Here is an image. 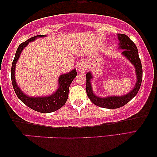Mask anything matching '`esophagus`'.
I'll return each instance as SVG.
<instances>
[{"mask_svg": "<svg viewBox=\"0 0 157 157\" xmlns=\"http://www.w3.org/2000/svg\"><path fill=\"white\" fill-rule=\"evenodd\" d=\"M87 70V64L84 61H81L80 63L78 64V71L81 74H84Z\"/></svg>", "mask_w": 157, "mask_h": 157, "instance_id": "34e87169", "label": "esophagus"}]
</instances>
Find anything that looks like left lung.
<instances>
[{"instance_id": "8db88e82", "label": "left lung", "mask_w": 157, "mask_h": 157, "mask_svg": "<svg viewBox=\"0 0 157 157\" xmlns=\"http://www.w3.org/2000/svg\"><path fill=\"white\" fill-rule=\"evenodd\" d=\"M118 38L119 40V48L124 49L122 55L124 56L128 60H129L131 63L134 66L137 77V82L132 91H131L126 95L100 98L96 96L92 91L91 84V79L92 78L91 73L89 72L86 74V90L88 97L90 98L93 104L102 108L117 109L124 106L136 95L140 89L141 81H142V66H141V60L139 59L138 49L136 45L125 34L118 33Z\"/></svg>"}]
</instances>
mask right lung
Returning a JSON list of instances; mask_svg holds the SVG:
<instances>
[{"label":"right lung","mask_w":157,"mask_h":157,"mask_svg":"<svg viewBox=\"0 0 157 157\" xmlns=\"http://www.w3.org/2000/svg\"><path fill=\"white\" fill-rule=\"evenodd\" d=\"M44 35H38L33 36L26 41L22 43L19 45L18 49H17L15 58L13 61L12 67H11V81L15 93L18 96V98L22 101L23 104L26 105L33 109L34 111H38L40 113H51L61 109L64 104H66V101L68 99V89H69L70 84L71 83L73 80L76 76L77 72L76 69L72 70L71 71L68 72V74H62L60 76L59 78V88L52 95L48 96H42V97H30V96L25 95L24 93L19 89L18 85L16 84V79H15V68H16V64L18 61L21 51L29 42L33 41L36 38L44 37Z\"/></svg>","instance_id":"1"}]
</instances>
